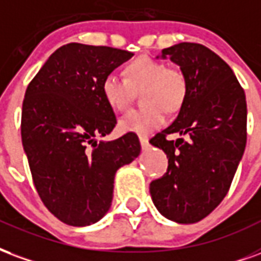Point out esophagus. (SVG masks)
<instances>
[{
  "label": "esophagus",
  "instance_id": "obj_1",
  "mask_svg": "<svg viewBox=\"0 0 261 261\" xmlns=\"http://www.w3.org/2000/svg\"><path fill=\"white\" fill-rule=\"evenodd\" d=\"M139 140H140V144H142L143 149L149 147V139H147V136H139Z\"/></svg>",
  "mask_w": 261,
  "mask_h": 261
}]
</instances>
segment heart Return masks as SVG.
<instances>
[{
  "label": "heart",
  "instance_id": "obj_1",
  "mask_svg": "<svg viewBox=\"0 0 261 261\" xmlns=\"http://www.w3.org/2000/svg\"><path fill=\"white\" fill-rule=\"evenodd\" d=\"M139 90H142L143 107L128 112L119 121V128L123 132L149 135L164 125L165 111L179 110L185 101L188 83L182 70L150 57L129 62L125 66V79L108 73L101 81V94L114 111H125L133 91Z\"/></svg>",
  "mask_w": 261,
  "mask_h": 261
}]
</instances>
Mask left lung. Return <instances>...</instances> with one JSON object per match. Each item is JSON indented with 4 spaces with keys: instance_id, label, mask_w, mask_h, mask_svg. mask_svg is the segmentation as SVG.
I'll return each mask as SVG.
<instances>
[{
    "instance_id": "obj_1",
    "label": "left lung",
    "mask_w": 261,
    "mask_h": 261,
    "mask_svg": "<svg viewBox=\"0 0 261 261\" xmlns=\"http://www.w3.org/2000/svg\"><path fill=\"white\" fill-rule=\"evenodd\" d=\"M167 57L180 66L188 93L176 119L150 139L168 159L150 195L165 218L193 224L229 191L246 146V97L229 65L204 45L179 43L163 50ZM172 133L190 139L170 141Z\"/></svg>"
}]
</instances>
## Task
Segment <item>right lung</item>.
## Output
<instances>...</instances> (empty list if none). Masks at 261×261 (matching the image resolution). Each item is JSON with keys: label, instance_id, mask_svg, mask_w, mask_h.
Listing matches in <instances>:
<instances>
[{"label": "right lung", "instance_id": "add662e5", "mask_svg": "<svg viewBox=\"0 0 261 261\" xmlns=\"http://www.w3.org/2000/svg\"><path fill=\"white\" fill-rule=\"evenodd\" d=\"M132 55L69 43L51 54L24 93L20 133L34 188L51 214L72 227L104 217L115 172L140 154L132 132L97 143L117 125L101 81Z\"/></svg>", "mask_w": 261, "mask_h": 261}]
</instances>
